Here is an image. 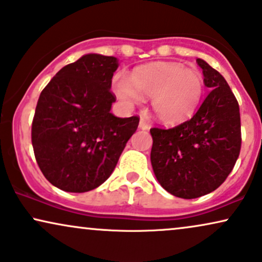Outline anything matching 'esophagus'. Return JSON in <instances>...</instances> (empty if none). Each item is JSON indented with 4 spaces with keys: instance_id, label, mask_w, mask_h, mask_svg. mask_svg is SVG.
Masks as SVG:
<instances>
[{
    "instance_id": "1",
    "label": "esophagus",
    "mask_w": 262,
    "mask_h": 262,
    "mask_svg": "<svg viewBox=\"0 0 262 262\" xmlns=\"http://www.w3.org/2000/svg\"><path fill=\"white\" fill-rule=\"evenodd\" d=\"M148 127H149V124H148V121L143 118V116H141L140 128H142V130H148Z\"/></svg>"
}]
</instances>
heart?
Returning <instances> with one entry per match:
<instances>
[{"mask_svg":"<svg viewBox=\"0 0 262 262\" xmlns=\"http://www.w3.org/2000/svg\"><path fill=\"white\" fill-rule=\"evenodd\" d=\"M114 90L127 105L140 103L142 96L153 97L151 105L158 118L176 124L193 115L204 92V81L195 70L180 64H160L135 70L131 80L116 75Z\"/></svg>","mask_w":262,"mask_h":262,"instance_id":"obj_1","label":"heart"}]
</instances>
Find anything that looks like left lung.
<instances>
[{"label":"left lung","instance_id":"left-lung-1","mask_svg":"<svg viewBox=\"0 0 262 262\" xmlns=\"http://www.w3.org/2000/svg\"><path fill=\"white\" fill-rule=\"evenodd\" d=\"M210 92L189 120L171 128L151 127L150 161L164 189L193 199L219 188L241 153V113L225 77L196 59Z\"/></svg>","mask_w":262,"mask_h":262}]
</instances>
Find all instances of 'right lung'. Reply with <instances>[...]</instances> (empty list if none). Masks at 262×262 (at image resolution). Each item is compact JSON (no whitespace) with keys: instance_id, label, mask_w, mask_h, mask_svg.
Instances as JSON below:
<instances>
[{"instance_id":"obj_1","label":"right lung","mask_w":262,"mask_h":262,"mask_svg":"<svg viewBox=\"0 0 262 262\" xmlns=\"http://www.w3.org/2000/svg\"><path fill=\"white\" fill-rule=\"evenodd\" d=\"M115 57L86 54L63 67L38 97L31 142L41 172L53 186L83 193L114 171L140 116L118 118L111 91Z\"/></svg>"}]
</instances>
